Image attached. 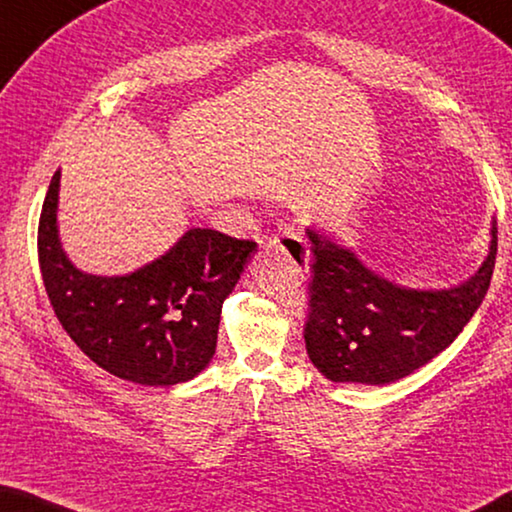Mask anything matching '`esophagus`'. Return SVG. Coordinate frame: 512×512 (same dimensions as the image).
I'll return each mask as SVG.
<instances>
[{
    "instance_id": "esophagus-1",
    "label": "esophagus",
    "mask_w": 512,
    "mask_h": 512,
    "mask_svg": "<svg viewBox=\"0 0 512 512\" xmlns=\"http://www.w3.org/2000/svg\"><path fill=\"white\" fill-rule=\"evenodd\" d=\"M268 246L280 250V253L289 255V257L300 250V253L307 259V244L296 228H284L280 235H275L271 241H268Z\"/></svg>"
}]
</instances>
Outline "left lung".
I'll list each match as a JSON object with an SVG mask.
<instances>
[{
  "label": "left lung",
  "mask_w": 512,
  "mask_h": 512,
  "mask_svg": "<svg viewBox=\"0 0 512 512\" xmlns=\"http://www.w3.org/2000/svg\"><path fill=\"white\" fill-rule=\"evenodd\" d=\"M309 307L305 345L314 366L332 381L381 386L402 379L454 343L488 293L497 259L490 253L470 280L452 289L418 291L388 282L352 250L307 230Z\"/></svg>",
  "instance_id": "left-lung-1"
}]
</instances>
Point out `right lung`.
I'll return each instance as SVG.
<instances>
[{
	"mask_svg": "<svg viewBox=\"0 0 512 512\" xmlns=\"http://www.w3.org/2000/svg\"><path fill=\"white\" fill-rule=\"evenodd\" d=\"M60 171L51 178L38 223L40 273L65 332L119 379L173 386L212 361L221 305L257 248L219 230L192 228L160 259L135 273H83L60 248Z\"/></svg>",
	"mask_w": 512,
	"mask_h": 512,
	"instance_id": "add662e5",
	"label": "right lung"
}]
</instances>
